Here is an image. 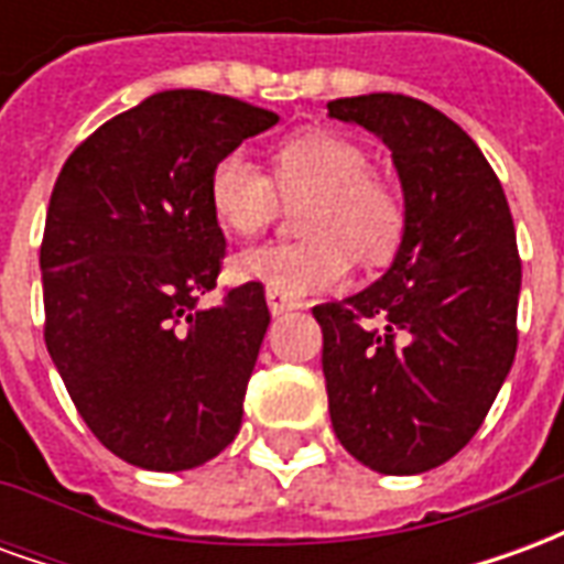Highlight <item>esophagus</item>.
I'll return each instance as SVG.
<instances>
[{"label":"esophagus","mask_w":564,"mask_h":564,"mask_svg":"<svg viewBox=\"0 0 564 564\" xmlns=\"http://www.w3.org/2000/svg\"><path fill=\"white\" fill-rule=\"evenodd\" d=\"M265 302H269V311L274 317H281L286 311H295V307H299V302H293L290 295L278 293V290H265Z\"/></svg>","instance_id":"34e87169"}]
</instances>
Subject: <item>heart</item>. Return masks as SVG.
<instances>
[{"mask_svg":"<svg viewBox=\"0 0 564 564\" xmlns=\"http://www.w3.org/2000/svg\"><path fill=\"white\" fill-rule=\"evenodd\" d=\"M305 200L308 205L299 214L305 241L238 253L229 265L235 281L265 283L299 299L347 281L354 257L362 265H383L402 245L404 202L399 189L371 172V156L362 144L329 129H311L283 141L274 150L271 174L241 150L226 153L210 174V208L229 232L245 238L265 232L283 202Z\"/></svg>","mask_w":564,"mask_h":564,"instance_id":"1","label":"heart"}]
</instances>
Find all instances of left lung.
<instances>
[{
    "instance_id": "1",
    "label": "left lung",
    "mask_w": 564,
    "mask_h": 564,
    "mask_svg": "<svg viewBox=\"0 0 564 564\" xmlns=\"http://www.w3.org/2000/svg\"><path fill=\"white\" fill-rule=\"evenodd\" d=\"M326 108L390 148L404 196L387 274L314 307L332 429L371 471L423 474L471 441L513 366L522 265L508 198L432 105L368 93Z\"/></svg>"
}]
</instances>
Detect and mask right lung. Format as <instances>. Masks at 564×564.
Listing matches in <instances>:
<instances>
[{
    "label": "right lung",
    "mask_w": 564,
    "mask_h": 564,
    "mask_svg": "<svg viewBox=\"0 0 564 564\" xmlns=\"http://www.w3.org/2000/svg\"><path fill=\"white\" fill-rule=\"evenodd\" d=\"M281 117L162 90L68 156L42 241L44 344L90 432L148 471L214 459L241 429L269 329L262 283L198 307L226 253L214 165Z\"/></svg>",
    "instance_id": "obj_1"
}]
</instances>
